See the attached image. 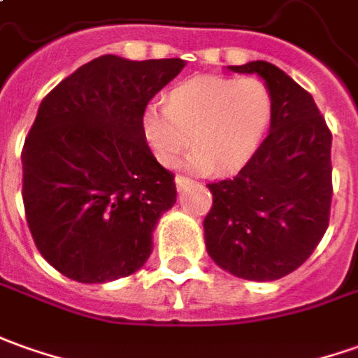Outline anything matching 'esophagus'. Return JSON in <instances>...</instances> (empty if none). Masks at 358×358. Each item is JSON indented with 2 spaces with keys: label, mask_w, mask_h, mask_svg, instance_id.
I'll return each instance as SVG.
<instances>
[{
  "label": "esophagus",
  "mask_w": 358,
  "mask_h": 358,
  "mask_svg": "<svg viewBox=\"0 0 358 358\" xmlns=\"http://www.w3.org/2000/svg\"><path fill=\"white\" fill-rule=\"evenodd\" d=\"M174 182H176V188H178V192H182V189L186 188V186H189L192 184V178H188V176H176L174 178Z\"/></svg>",
  "instance_id": "34e87169"
}]
</instances>
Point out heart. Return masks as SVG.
I'll return each instance as SVG.
<instances>
[{"mask_svg": "<svg viewBox=\"0 0 358 358\" xmlns=\"http://www.w3.org/2000/svg\"><path fill=\"white\" fill-rule=\"evenodd\" d=\"M272 119V96L259 78L199 74L170 87L166 103H148L141 129L152 155L174 164L192 143L184 164L231 172L261 148Z\"/></svg>", "mask_w": 358, "mask_h": 358, "instance_id": "1", "label": "heart"}]
</instances>
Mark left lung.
Wrapping results in <instances>:
<instances>
[{
	"instance_id": "8db88e82",
	"label": "left lung",
	"mask_w": 358,
	"mask_h": 358,
	"mask_svg": "<svg viewBox=\"0 0 358 358\" xmlns=\"http://www.w3.org/2000/svg\"><path fill=\"white\" fill-rule=\"evenodd\" d=\"M227 68L264 80L271 131L237 176L208 184L206 249L237 278L278 280L308 261L329 225L331 131L313 97L280 68L264 60Z\"/></svg>"
}]
</instances>
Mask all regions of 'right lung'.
<instances>
[{
    "label": "right lung",
    "instance_id": "1",
    "mask_svg": "<svg viewBox=\"0 0 358 358\" xmlns=\"http://www.w3.org/2000/svg\"><path fill=\"white\" fill-rule=\"evenodd\" d=\"M184 66L103 55L41 101L21 152L23 203L36 249L60 274L103 284L150 257L176 186L148 148L141 113Z\"/></svg>",
    "mask_w": 358,
    "mask_h": 358
}]
</instances>
